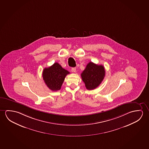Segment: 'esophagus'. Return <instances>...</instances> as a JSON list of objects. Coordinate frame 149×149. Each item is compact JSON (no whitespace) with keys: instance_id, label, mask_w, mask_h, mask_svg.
I'll use <instances>...</instances> for the list:
<instances>
[{"instance_id":"esophagus-1","label":"esophagus","mask_w":149,"mask_h":149,"mask_svg":"<svg viewBox=\"0 0 149 149\" xmlns=\"http://www.w3.org/2000/svg\"><path fill=\"white\" fill-rule=\"evenodd\" d=\"M71 71L73 72H76V68L75 67H73L71 68Z\"/></svg>"}]
</instances>
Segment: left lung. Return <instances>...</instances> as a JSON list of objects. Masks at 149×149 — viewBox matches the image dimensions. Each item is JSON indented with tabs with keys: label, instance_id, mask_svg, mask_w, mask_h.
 <instances>
[{
	"label": "left lung",
	"instance_id": "8db88e82",
	"mask_svg": "<svg viewBox=\"0 0 149 149\" xmlns=\"http://www.w3.org/2000/svg\"><path fill=\"white\" fill-rule=\"evenodd\" d=\"M85 87L88 90H94L99 86L105 76V70L102 65L90 62L81 74Z\"/></svg>",
	"mask_w": 149,
	"mask_h": 149
}]
</instances>
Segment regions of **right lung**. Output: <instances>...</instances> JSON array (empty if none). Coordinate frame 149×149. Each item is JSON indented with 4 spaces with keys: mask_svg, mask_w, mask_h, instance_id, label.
<instances>
[{
    "mask_svg": "<svg viewBox=\"0 0 149 149\" xmlns=\"http://www.w3.org/2000/svg\"><path fill=\"white\" fill-rule=\"evenodd\" d=\"M69 73L58 63H55L51 66L43 69V79L49 89L57 91L61 88L65 78Z\"/></svg>",
    "mask_w": 149,
    "mask_h": 149,
    "instance_id": "1",
    "label": "right lung"
}]
</instances>
